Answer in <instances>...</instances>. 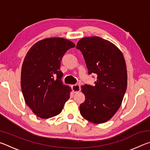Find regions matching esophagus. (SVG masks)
Here are the masks:
<instances>
[{
	"instance_id": "esophagus-1",
	"label": "esophagus",
	"mask_w": 150,
	"mask_h": 150,
	"mask_svg": "<svg viewBox=\"0 0 150 150\" xmlns=\"http://www.w3.org/2000/svg\"><path fill=\"white\" fill-rule=\"evenodd\" d=\"M71 88H72V90H73V93L79 92L80 90H81L80 85H78V84L72 85V86H71Z\"/></svg>"
}]
</instances>
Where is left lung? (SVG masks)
<instances>
[{
	"label": "left lung",
	"mask_w": 150,
	"mask_h": 150,
	"mask_svg": "<svg viewBox=\"0 0 150 150\" xmlns=\"http://www.w3.org/2000/svg\"><path fill=\"white\" fill-rule=\"evenodd\" d=\"M76 48L84 57L88 74L97 77L94 86L82 87L85 100L79 106L81 115L93 123L106 122L120 108L126 91L123 55L112 43L97 36L81 39Z\"/></svg>",
	"instance_id": "1"
}]
</instances>
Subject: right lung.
<instances>
[{
	"label": "right lung",
	"instance_id": "right-lung-1",
	"mask_svg": "<svg viewBox=\"0 0 150 150\" xmlns=\"http://www.w3.org/2000/svg\"><path fill=\"white\" fill-rule=\"evenodd\" d=\"M73 42L52 38L35 43L24 58L21 71V88L26 105L40 118H49L62 112L71 91L63 85L59 70L63 55Z\"/></svg>",
	"mask_w": 150,
	"mask_h": 150
}]
</instances>
